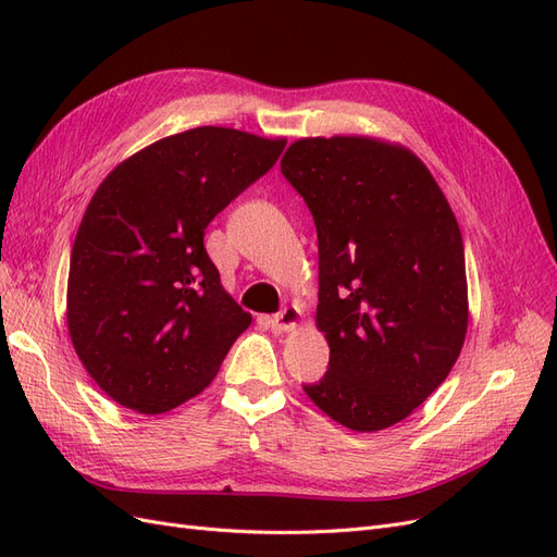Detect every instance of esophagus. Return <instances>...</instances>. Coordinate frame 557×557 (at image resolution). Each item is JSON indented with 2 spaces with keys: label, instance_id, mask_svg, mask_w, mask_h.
Returning a JSON list of instances; mask_svg holds the SVG:
<instances>
[{
  "label": "esophagus",
  "instance_id": "1",
  "mask_svg": "<svg viewBox=\"0 0 557 557\" xmlns=\"http://www.w3.org/2000/svg\"><path fill=\"white\" fill-rule=\"evenodd\" d=\"M301 320V311L299 307L290 305V307H283L276 315H272V320H269V325H272L274 332H290L299 325Z\"/></svg>",
  "mask_w": 557,
  "mask_h": 557
}]
</instances>
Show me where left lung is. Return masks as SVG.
Segmentation results:
<instances>
[{"label": "left lung", "mask_w": 557, "mask_h": 557, "mask_svg": "<svg viewBox=\"0 0 557 557\" xmlns=\"http://www.w3.org/2000/svg\"><path fill=\"white\" fill-rule=\"evenodd\" d=\"M281 172L318 232L315 325L330 367L305 393L348 430L391 428L446 381L465 344L458 221L428 166L399 144L299 139Z\"/></svg>", "instance_id": "left-lung-1"}]
</instances>
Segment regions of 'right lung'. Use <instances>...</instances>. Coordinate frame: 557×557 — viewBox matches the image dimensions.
<instances>
[{"mask_svg":"<svg viewBox=\"0 0 557 557\" xmlns=\"http://www.w3.org/2000/svg\"><path fill=\"white\" fill-rule=\"evenodd\" d=\"M283 148L195 127L146 146L99 185L72 248L66 325L113 401L164 413L213 381L252 318L221 285L205 230Z\"/></svg>","mask_w":557,"mask_h":557,"instance_id":"obj_1","label":"right lung"}]
</instances>
